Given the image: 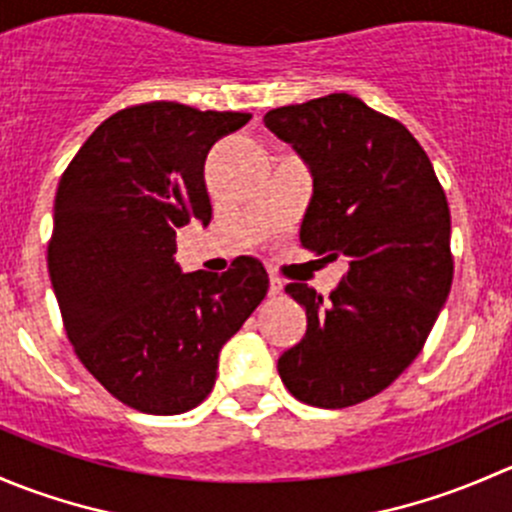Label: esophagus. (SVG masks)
Segmentation results:
<instances>
[{"label": "esophagus", "instance_id": "1", "mask_svg": "<svg viewBox=\"0 0 512 512\" xmlns=\"http://www.w3.org/2000/svg\"><path fill=\"white\" fill-rule=\"evenodd\" d=\"M282 289H285V282H282L280 277H270V297L282 294Z\"/></svg>", "mask_w": 512, "mask_h": 512}]
</instances>
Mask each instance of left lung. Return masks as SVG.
Returning <instances> with one entry per match:
<instances>
[{"instance_id":"left-lung-1","label":"left lung","mask_w":512,"mask_h":512,"mask_svg":"<svg viewBox=\"0 0 512 512\" xmlns=\"http://www.w3.org/2000/svg\"><path fill=\"white\" fill-rule=\"evenodd\" d=\"M265 126L312 173L302 245L349 262L329 302L302 282L285 287L307 312V334L277 371L294 399L344 409L399 379L446 304V193L416 138L352 94L275 108Z\"/></svg>"}]
</instances>
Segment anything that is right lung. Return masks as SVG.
Returning <instances> with one entry per match:
<instances>
[{"mask_svg":"<svg viewBox=\"0 0 512 512\" xmlns=\"http://www.w3.org/2000/svg\"><path fill=\"white\" fill-rule=\"evenodd\" d=\"M247 121L175 101L123 108L61 175L49 275L66 334L98 384L143 414L195 409L223 344L270 287L255 257L223 275H185L173 257L175 230L213 215L208 151Z\"/></svg>","mask_w":512,"mask_h":512,"instance_id":"1","label":"right lung"}]
</instances>
